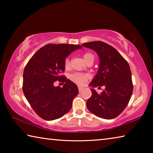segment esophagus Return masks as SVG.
Listing matches in <instances>:
<instances>
[{"label": "esophagus", "mask_w": 153, "mask_h": 153, "mask_svg": "<svg viewBox=\"0 0 153 153\" xmlns=\"http://www.w3.org/2000/svg\"><path fill=\"white\" fill-rule=\"evenodd\" d=\"M84 89V88L83 87H82V86H78V90H79V92H82V90Z\"/></svg>", "instance_id": "obj_1"}]
</instances>
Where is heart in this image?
<instances>
[{"label":"heart","instance_id":"b5f03b06","mask_svg":"<svg viewBox=\"0 0 153 153\" xmlns=\"http://www.w3.org/2000/svg\"><path fill=\"white\" fill-rule=\"evenodd\" d=\"M83 58H84V61L86 62L90 61V60H94V55H92V53H85L83 55ZM64 66L65 69H69L71 66V63H70V59L69 58H66L65 60L64 61ZM89 76L86 74L84 73H79V72H75L69 75V79L74 82L75 84L77 85H79V86H82V85L85 84V83L88 79Z\"/></svg>","mask_w":153,"mask_h":153}]
</instances>
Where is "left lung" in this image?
Returning a JSON list of instances; mask_svg holds the SVG:
<instances>
[{"label": "left lung", "mask_w": 153, "mask_h": 153, "mask_svg": "<svg viewBox=\"0 0 153 153\" xmlns=\"http://www.w3.org/2000/svg\"><path fill=\"white\" fill-rule=\"evenodd\" d=\"M82 45L94 50L100 59L97 74L90 86L105 87L100 94L90 89L92 96L87 100L88 109L100 118L112 120L123 112L132 94L129 64L115 48L105 42L94 41Z\"/></svg>", "instance_id": "8db88e82"}]
</instances>
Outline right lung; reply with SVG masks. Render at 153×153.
<instances>
[{
    "label": "right lung",
    "mask_w": 153,
    "mask_h": 153,
    "mask_svg": "<svg viewBox=\"0 0 153 153\" xmlns=\"http://www.w3.org/2000/svg\"><path fill=\"white\" fill-rule=\"evenodd\" d=\"M82 48L80 45L48 44L36 52L25 67L23 92L33 111L43 120H56L71 108L78 88L61 74L65 71L67 56ZM56 81L64 82V86H54Z\"/></svg>",
    "instance_id": "1"
}]
</instances>
